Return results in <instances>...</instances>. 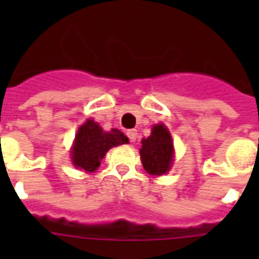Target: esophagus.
<instances>
[{"label": "esophagus", "instance_id": "obj_1", "mask_svg": "<svg viewBox=\"0 0 259 259\" xmlns=\"http://www.w3.org/2000/svg\"><path fill=\"white\" fill-rule=\"evenodd\" d=\"M126 134H127V137H129L130 142H134L136 140H137V136H138L137 130H134V129L127 130V133H126Z\"/></svg>", "mask_w": 259, "mask_h": 259}]
</instances>
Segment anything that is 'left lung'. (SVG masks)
I'll list each match as a JSON object with an SVG mask.
<instances>
[{
  "label": "left lung",
  "instance_id": "obj_1",
  "mask_svg": "<svg viewBox=\"0 0 259 259\" xmlns=\"http://www.w3.org/2000/svg\"><path fill=\"white\" fill-rule=\"evenodd\" d=\"M140 149L142 165L152 176H161L173 162V141L169 130L162 123L154 125L148 138L142 140Z\"/></svg>",
  "mask_w": 259,
  "mask_h": 259
}]
</instances>
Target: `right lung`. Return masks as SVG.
I'll use <instances>...</instances> for the list:
<instances>
[{
    "instance_id": "add662e5",
    "label": "right lung",
    "mask_w": 259,
    "mask_h": 259,
    "mask_svg": "<svg viewBox=\"0 0 259 259\" xmlns=\"http://www.w3.org/2000/svg\"><path fill=\"white\" fill-rule=\"evenodd\" d=\"M123 144H129V138L121 130L111 129L105 132L97 122L87 119L75 136L71 161L78 169L95 172L107 150Z\"/></svg>"
}]
</instances>
